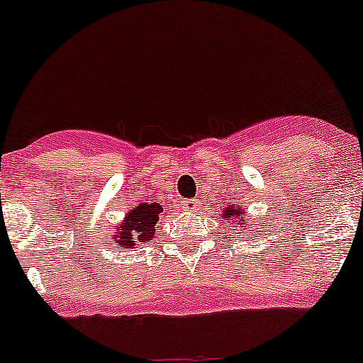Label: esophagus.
Here are the masks:
<instances>
[{
    "mask_svg": "<svg viewBox=\"0 0 363 363\" xmlns=\"http://www.w3.org/2000/svg\"><path fill=\"white\" fill-rule=\"evenodd\" d=\"M184 208L185 211H198L199 201L198 199H187V201H184Z\"/></svg>",
    "mask_w": 363,
    "mask_h": 363,
    "instance_id": "34e87169",
    "label": "esophagus"
}]
</instances>
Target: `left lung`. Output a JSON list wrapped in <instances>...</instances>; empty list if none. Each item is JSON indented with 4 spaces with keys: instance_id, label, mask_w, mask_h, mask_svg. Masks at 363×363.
Listing matches in <instances>:
<instances>
[{
    "instance_id": "1",
    "label": "left lung",
    "mask_w": 363,
    "mask_h": 363,
    "mask_svg": "<svg viewBox=\"0 0 363 363\" xmlns=\"http://www.w3.org/2000/svg\"><path fill=\"white\" fill-rule=\"evenodd\" d=\"M245 216H247V212L242 211L241 207L238 205V201L232 205H227V207L223 208V221H228V225H247L245 223ZM268 232H270V228H268Z\"/></svg>"
}]
</instances>
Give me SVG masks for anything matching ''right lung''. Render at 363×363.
I'll list each match as a JSON object with an SVG mask.
<instances>
[{
  "mask_svg": "<svg viewBox=\"0 0 363 363\" xmlns=\"http://www.w3.org/2000/svg\"><path fill=\"white\" fill-rule=\"evenodd\" d=\"M160 212H162V207L158 203H142L129 211L124 223L121 227H116L113 241H116L118 247L125 248H133L135 245H144L145 241H151Z\"/></svg>",
  "mask_w": 363,
  "mask_h": 363,
  "instance_id": "1",
  "label": "right lung"
}]
</instances>
